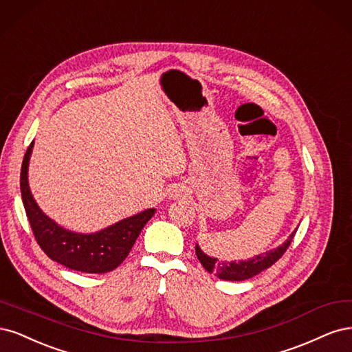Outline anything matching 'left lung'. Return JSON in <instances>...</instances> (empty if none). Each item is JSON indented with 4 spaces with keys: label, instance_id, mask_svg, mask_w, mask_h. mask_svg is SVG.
Returning a JSON list of instances; mask_svg holds the SVG:
<instances>
[{
    "label": "left lung",
    "instance_id": "8db88e82",
    "mask_svg": "<svg viewBox=\"0 0 352 352\" xmlns=\"http://www.w3.org/2000/svg\"><path fill=\"white\" fill-rule=\"evenodd\" d=\"M296 232H297V228L289 234L285 243H282L279 247L274 248V250L257 254V256H254L252 258H247V260H238V262H235V260L234 262H226V260L210 257L206 253H203L199 244H196V254H197V258L200 260V263L203 265V267H205L209 274H213L219 279L245 280V279H250V278L258 275L260 272H263L265 269L270 267L275 262H278V260L282 257V254L287 252V248L289 247Z\"/></svg>",
    "mask_w": 352,
    "mask_h": 352
}]
</instances>
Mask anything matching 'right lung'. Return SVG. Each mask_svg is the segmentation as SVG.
I'll return each mask as SVG.
<instances>
[{"mask_svg":"<svg viewBox=\"0 0 352 352\" xmlns=\"http://www.w3.org/2000/svg\"><path fill=\"white\" fill-rule=\"evenodd\" d=\"M32 149L33 142L21 164L20 191L33 235L45 254L56 263L86 274H107L118 267L156 209H146L96 232L82 234L65 230L45 214L32 196L28 179Z\"/></svg>","mask_w":352,"mask_h":352,"instance_id":"right-lung-1","label":"right lung"}]
</instances>
